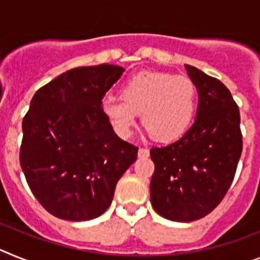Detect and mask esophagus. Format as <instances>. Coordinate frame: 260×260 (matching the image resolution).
Returning <instances> with one entry per match:
<instances>
[{
    "instance_id": "obj_1",
    "label": "esophagus",
    "mask_w": 260,
    "mask_h": 260,
    "mask_svg": "<svg viewBox=\"0 0 260 260\" xmlns=\"http://www.w3.org/2000/svg\"><path fill=\"white\" fill-rule=\"evenodd\" d=\"M149 149L146 148H140L139 149V157H149Z\"/></svg>"
}]
</instances>
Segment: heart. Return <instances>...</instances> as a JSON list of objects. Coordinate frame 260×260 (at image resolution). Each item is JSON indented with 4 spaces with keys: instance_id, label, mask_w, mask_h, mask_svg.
Instances as JSON below:
<instances>
[{
    "instance_id": "1",
    "label": "heart",
    "mask_w": 260,
    "mask_h": 260,
    "mask_svg": "<svg viewBox=\"0 0 260 260\" xmlns=\"http://www.w3.org/2000/svg\"><path fill=\"white\" fill-rule=\"evenodd\" d=\"M121 99L106 95L101 107L120 137H129L141 112L153 137L171 143L183 136L196 110V87L188 77L168 72H141L120 86Z\"/></svg>"
}]
</instances>
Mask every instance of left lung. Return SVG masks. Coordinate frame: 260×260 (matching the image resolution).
I'll return each instance as SVG.
<instances>
[{
  "label": "left lung",
  "mask_w": 260,
  "mask_h": 260,
  "mask_svg": "<svg viewBox=\"0 0 260 260\" xmlns=\"http://www.w3.org/2000/svg\"><path fill=\"white\" fill-rule=\"evenodd\" d=\"M186 71L199 92L195 123L175 143L150 149V202L178 222L205 217L220 204L242 153L239 110L228 87L195 67Z\"/></svg>",
  "instance_id": "obj_1"
}]
</instances>
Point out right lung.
<instances>
[{
  "label": "right lung",
  "mask_w": 260,
  "mask_h": 260,
  "mask_svg": "<svg viewBox=\"0 0 260 260\" xmlns=\"http://www.w3.org/2000/svg\"><path fill=\"white\" fill-rule=\"evenodd\" d=\"M117 65L74 68L40 87L22 121L27 183L55 217L86 221L107 211L139 148L116 136L101 107L123 73Z\"/></svg>",
  "instance_id": "add662e5"
}]
</instances>
